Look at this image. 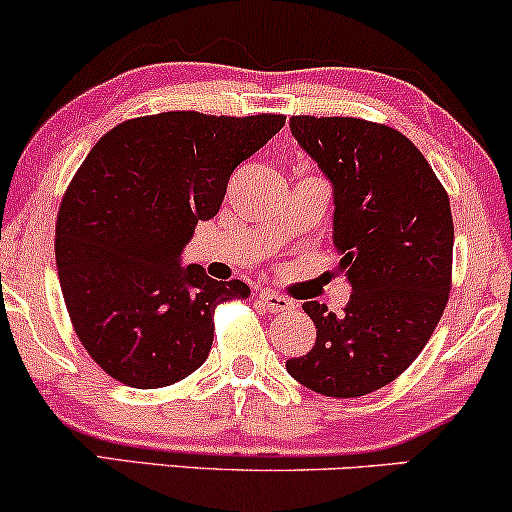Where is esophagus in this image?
<instances>
[{"instance_id": "1", "label": "esophagus", "mask_w": 512, "mask_h": 512, "mask_svg": "<svg viewBox=\"0 0 512 512\" xmlns=\"http://www.w3.org/2000/svg\"><path fill=\"white\" fill-rule=\"evenodd\" d=\"M258 301H261L270 313H280V311H289V308H294V304L287 299V296L270 292V289H263V292L258 294Z\"/></svg>"}]
</instances>
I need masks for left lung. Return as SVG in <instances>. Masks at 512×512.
<instances>
[{
    "label": "left lung",
    "mask_w": 512,
    "mask_h": 512,
    "mask_svg": "<svg viewBox=\"0 0 512 512\" xmlns=\"http://www.w3.org/2000/svg\"><path fill=\"white\" fill-rule=\"evenodd\" d=\"M289 130L332 182L337 273L351 299L344 313L306 301L318 334L287 372L323 396H365L420 356L449 301V194L420 149L387 125L292 116Z\"/></svg>",
    "instance_id": "1"
}]
</instances>
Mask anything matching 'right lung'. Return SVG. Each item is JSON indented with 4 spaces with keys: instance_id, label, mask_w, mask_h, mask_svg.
Returning a JSON list of instances; mask_svg holds the SVG:
<instances>
[{
    "instance_id": "right-lung-1",
    "label": "right lung",
    "mask_w": 512,
    "mask_h": 512,
    "mask_svg": "<svg viewBox=\"0 0 512 512\" xmlns=\"http://www.w3.org/2000/svg\"><path fill=\"white\" fill-rule=\"evenodd\" d=\"M282 125L275 113L166 111L116 125L82 161L56 218V268L75 334L113 380H185L211 351L216 306L251 294L185 268L182 249Z\"/></svg>"
}]
</instances>
